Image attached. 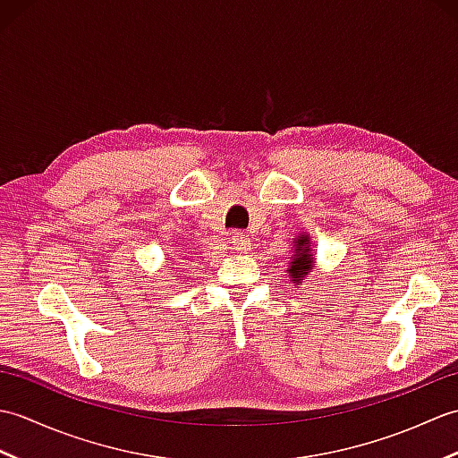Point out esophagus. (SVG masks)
I'll list each match as a JSON object with an SVG mask.
<instances>
[{"label":"esophagus","instance_id":"34e87169","mask_svg":"<svg viewBox=\"0 0 458 458\" xmlns=\"http://www.w3.org/2000/svg\"><path fill=\"white\" fill-rule=\"evenodd\" d=\"M230 244L236 254H248V251L251 250V240L244 234V232H234L230 238Z\"/></svg>","mask_w":458,"mask_h":458}]
</instances>
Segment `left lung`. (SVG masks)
Segmentation results:
<instances>
[{"label":"left lung","mask_w":458,"mask_h":458,"mask_svg":"<svg viewBox=\"0 0 458 458\" xmlns=\"http://www.w3.org/2000/svg\"><path fill=\"white\" fill-rule=\"evenodd\" d=\"M293 244V254L289 258L287 274H289V284L293 285H305V279L309 277L310 269L317 266V256H315V246L310 244V234L307 232H301L299 236L291 240Z\"/></svg>","instance_id":"obj_1"}]
</instances>
